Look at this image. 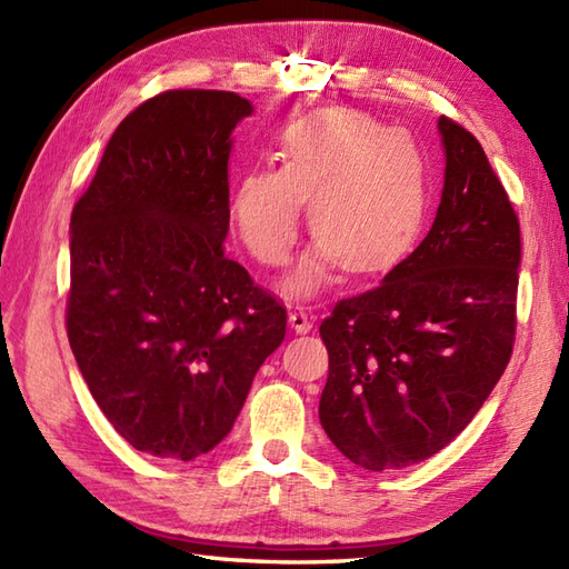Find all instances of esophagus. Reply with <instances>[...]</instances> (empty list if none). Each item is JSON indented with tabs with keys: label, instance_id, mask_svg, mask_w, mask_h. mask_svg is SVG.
Listing matches in <instances>:
<instances>
[{
	"label": "esophagus",
	"instance_id": "34e87169",
	"mask_svg": "<svg viewBox=\"0 0 569 569\" xmlns=\"http://www.w3.org/2000/svg\"><path fill=\"white\" fill-rule=\"evenodd\" d=\"M288 322H291V328L296 332H310L312 330V318L308 316L306 308H300V306L288 310Z\"/></svg>",
	"mask_w": 569,
	"mask_h": 569
}]
</instances>
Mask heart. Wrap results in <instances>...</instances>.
<instances>
[{
    "label": "heart",
    "mask_w": 569,
    "mask_h": 569,
    "mask_svg": "<svg viewBox=\"0 0 569 569\" xmlns=\"http://www.w3.org/2000/svg\"><path fill=\"white\" fill-rule=\"evenodd\" d=\"M308 200L316 247L291 288L316 291L342 259L349 271H377L416 239L426 214V173L416 141L359 110L298 119L281 141V166L239 176L232 217L251 257L281 266L291 253Z\"/></svg>",
    "instance_id": "heart-1"
}]
</instances>
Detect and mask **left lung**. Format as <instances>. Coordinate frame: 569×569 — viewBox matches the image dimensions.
I'll list each match as a JSON object with an SVG mask.
<instances>
[{
	"label": "left lung",
	"mask_w": 569,
	"mask_h": 569,
	"mask_svg": "<svg viewBox=\"0 0 569 569\" xmlns=\"http://www.w3.org/2000/svg\"><path fill=\"white\" fill-rule=\"evenodd\" d=\"M442 200L428 237L320 325V422L369 471L418 465L462 432L516 342L521 227L477 137L440 117Z\"/></svg>",
	"instance_id": "1"
}]
</instances>
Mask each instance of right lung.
<instances>
[{"instance_id": "right-lung-1", "label": "right lung", "mask_w": 569, "mask_h": 569, "mask_svg": "<svg viewBox=\"0 0 569 569\" xmlns=\"http://www.w3.org/2000/svg\"><path fill=\"white\" fill-rule=\"evenodd\" d=\"M249 114L224 90L141 102L70 214V349L114 430L161 459L227 438L286 337V308L224 253L229 134Z\"/></svg>"}]
</instances>
